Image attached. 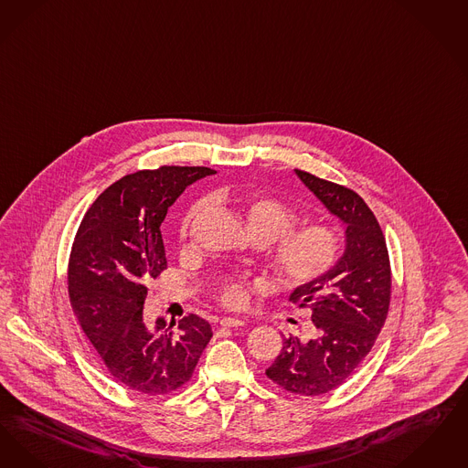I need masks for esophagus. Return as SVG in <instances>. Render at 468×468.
<instances>
[{
  "label": "esophagus",
  "instance_id": "34e87169",
  "mask_svg": "<svg viewBox=\"0 0 468 468\" xmlns=\"http://www.w3.org/2000/svg\"><path fill=\"white\" fill-rule=\"evenodd\" d=\"M246 322L244 320H239V318H222L220 320V325L229 326V328H234V326H243Z\"/></svg>",
  "mask_w": 468,
  "mask_h": 468
}]
</instances>
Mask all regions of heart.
Segmentation results:
<instances>
[{
    "label": "heart",
    "mask_w": 468,
    "mask_h": 468,
    "mask_svg": "<svg viewBox=\"0 0 468 468\" xmlns=\"http://www.w3.org/2000/svg\"><path fill=\"white\" fill-rule=\"evenodd\" d=\"M215 203L229 204L259 241H271L269 257L276 274L290 285H307L326 274L339 257V238L324 224L294 225L297 215L286 204L261 194L229 196L218 192ZM207 201L190 204L183 215L180 236L190 234L192 224L203 217ZM218 297L229 307L246 303V286L239 280H224L218 286Z\"/></svg>",
    "instance_id": "heart-1"
}]
</instances>
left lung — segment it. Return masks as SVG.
<instances>
[{
  "mask_svg": "<svg viewBox=\"0 0 468 468\" xmlns=\"http://www.w3.org/2000/svg\"><path fill=\"white\" fill-rule=\"evenodd\" d=\"M295 175L345 224V251L322 278L290 293L311 313L309 339L285 337L265 374L290 393L316 397L341 387L372 349L387 320L391 271L383 230L366 201L343 185L301 169Z\"/></svg>",
  "mask_w": 468,
  "mask_h": 468,
  "instance_id": "1",
  "label": "left lung"
}]
</instances>
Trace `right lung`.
Masks as SVG:
<instances>
[{"mask_svg":"<svg viewBox=\"0 0 468 468\" xmlns=\"http://www.w3.org/2000/svg\"><path fill=\"white\" fill-rule=\"evenodd\" d=\"M209 175L201 165L127 175L92 203L77 230L68 265L71 307L110 376L129 389L164 395L183 387L213 335L197 314L180 320L176 332L143 318L146 286L167 267V207Z\"/></svg>","mask_w":468,"mask_h":468,"instance_id":"right-lung-1","label":"right lung"}]
</instances>
